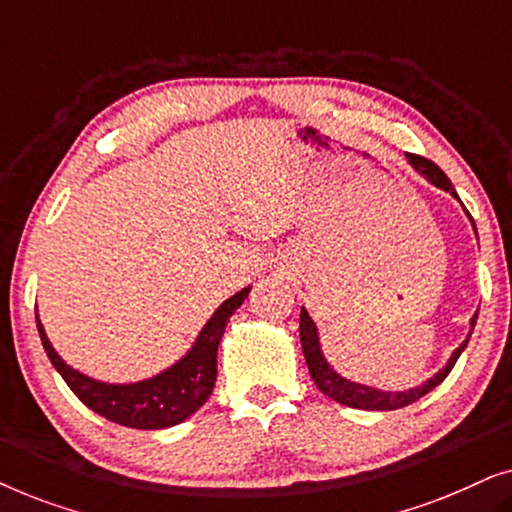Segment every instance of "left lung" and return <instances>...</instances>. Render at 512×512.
<instances>
[{"label":"left lung","mask_w":512,"mask_h":512,"mask_svg":"<svg viewBox=\"0 0 512 512\" xmlns=\"http://www.w3.org/2000/svg\"><path fill=\"white\" fill-rule=\"evenodd\" d=\"M408 160L410 165L415 167V170L422 174L424 179H429L433 186L443 188V191L452 193L454 198L459 200L457 191H454L452 181L447 179V174L440 170L436 163H431L429 158L424 156H415V153H408ZM468 214V209H466ZM468 219L473 223V216L468 214ZM475 228V223H473ZM478 235V233H475ZM475 321H478V312L473 314L471 319V333L475 328ZM471 333H468V338H471ZM468 338L461 342V345L454 349V354L450 356V361H447V366L443 370H438L436 375L431 377L429 382H424L422 387H415L410 391H380V389H373V387H366V384H356V382H349L345 377H340L335 370L328 366V361L324 359V354H321V347H319V333H317V326H314V321L307 310L303 307L300 310V345H303V354H305V361H307V368H310V375L314 384H317L321 394H326L328 398H333L335 403H342V405H349V408H359V410H398V408H405V405L419 401V398L429 394L431 389H436L440 382L445 380L447 375H450V370L454 368V363H457L459 354L464 352L466 345H468Z\"/></svg>","instance_id":"left-lung-1"}]
</instances>
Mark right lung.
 I'll use <instances>...</instances> for the list:
<instances>
[{
    "label": "right lung",
    "instance_id": "right-lung-1",
    "mask_svg": "<svg viewBox=\"0 0 512 512\" xmlns=\"http://www.w3.org/2000/svg\"><path fill=\"white\" fill-rule=\"evenodd\" d=\"M249 291L251 289L247 286V289L235 293L214 312V317L207 321L193 349L184 359L174 363L172 368L163 370L160 375L151 377V380L135 384L97 382L93 377L69 368L48 342L39 317L37 328L48 359H51L55 370L67 382V387L79 396L83 405H88L90 410L109 419V422L128 426V429H167V426L184 422L193 412H198L207 403V398L212 396L219 342L223 338V331H226L228 319L244 303Z\"/></svg>",
    "mask_w": 512,
    "mask_h": 512
}]
</instances>
